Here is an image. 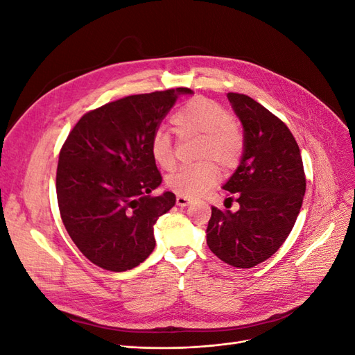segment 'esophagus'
Here are the masks:
<instances>
[{
	"label": "esophagus",
	"instance_id": "esophagus-1",
	"mask_svg": "<svg viewBox=\"0 0 355 355\" xmlns=\"http://www.w3.org/2000/svg\"><path fill=\"white\" fill-rule=\"evenodd\" d=\"M191 202H192V200H189V198L180 197V196H178V197H176V204H178L179 207H187V206H189Z\"/></svg>",
	"mask_w": 355,
	"mask_h": 355
}]
</instances>
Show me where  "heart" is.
Wrapping results in <instances>:
<instances>
[{
	"mask_svg": "<svg viewBox=\"0 0 355 355\" xmlns=\"http://www.w3.org/2000/svg\"><path fill=\"white\" fill-rule=\"evenodd\" d=\"M171 124L180 137H200L197 159H204L167 176L166 185L176 196L194 198L216 184L219 168L214 162L227 171L239 166L244 137L235 125L232 114L220 103L207 98L192 99L171 116ZM149 149L158 167L171 170L176 166L175 144L168 133L157 130L151 137Z\"/></svg>",
	"mask_w": 355,
	"mask_h": 355,
	"instance_id": "heart-1",
	"label": "heart"
}]
</instances>
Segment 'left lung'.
I'll use <instances>...</instances> for the list:
<instances>
[{
	"label": "left lung",
	"mask_w": 355,
	"mask_h": 355,
	"mask_svg": "<svg viewBox=\"0 0 355 355\" xmlns=\"http://www.w3.org/2000/svg\"><path fill=\"white\" fill-rule=\"evenodd\" d=\"M228 99L244 128V151L223 189L240 209L211 207L207 245L225 263L252 268L286 241L302 207L306 179L299 146L280 118L245 94L228 93Z\"/></svg>",
	"instance_id": "8db88e82"
}]
</instances>
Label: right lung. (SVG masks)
Listing matches in <instances>:
<instances>
[{"label":"right lung","instance_id":"add662e5","mask_svg":"<svg viewBox=\"0 0 355 355\" xmlns=\"http://www.w3.org/2000/svg\"><path fill=\"white\" fill-rule=\"evenodd\" d=\"M187 87L125 96L85 112L62 145L56 173L59 211L87 259L123 272L155 247L154 225L175 206L173 192L151 197L161 173L153 135Z\"/></svg>","mask_w":355,"mask_h":355}]
</instances>
